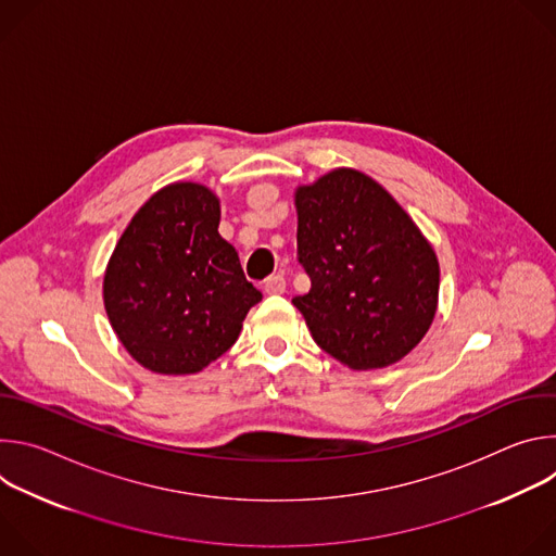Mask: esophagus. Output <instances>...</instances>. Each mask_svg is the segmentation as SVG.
<instances>
[{
	"label": "esophagus",
	"mask_w": 556,
	"mask_h": 556,
	"mask_svg": "<svg viewBox=\"0 0 556 556\" xmlns=\"http://www.w3.org/2000/svg\"><path fill=\"white\" fill-rule=\"evenodd\" d=\"M264 292L266 294H283L286 292V279L281 275H273L264 281Z\"/></svg>",
	"instance_id": "34e87169"
}]
</instances>
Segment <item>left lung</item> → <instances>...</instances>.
Returning a JSON list of instances; mask_svg holds the SVG:
<instances>
[{
	"label": "left lung",
	"mask_w": 556,
	"mask_h": 556,
	"mask_svg": "<svg viewBox=\"0 0 556 556\" xmlns=\"http://www.w3.org/2000/svg\"><path fill=\"white\" fill-rule=\"evenodd\" d=\"M296 257L309 277L292 303L314 343L352 369H380L427 334L440 266L420 228L376 180L334 169L299 187Z\"/></svg>",
	"instance_id": "8db88e82"
}]
</instances>
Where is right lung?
Returning a JSON list of instances; mask_svg holds the SVG:
<instances>
[{"mask_svg": "<svg viewBox=\"0 0 556 556\" xmlns=\"http://www.w3.org/2000/svg\"><path fill=\"white\" fill-rule=\"evenodd\" d=\"M217 226L215 193L174 182L138 208L112 253L105 312L125 350L155 374L204 369L262 301Z\"/></svg>", "mask_w": 556, "mask_h": 556, "instance_id": "obj_1", "label": "right lung"}]
</instances>
